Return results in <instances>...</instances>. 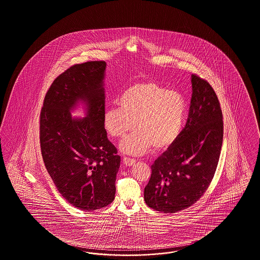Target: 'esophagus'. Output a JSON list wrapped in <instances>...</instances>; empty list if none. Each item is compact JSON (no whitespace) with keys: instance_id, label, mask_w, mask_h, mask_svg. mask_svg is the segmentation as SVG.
Segmentation results:
<instances>
[{"instance_id":"esophagus-1","label":"esophagus","mask_w":260,"mask_h":260,"mask_svg":"<svg viewBox=\"0 0 260 260\" xmlns=\"http://www.w3.org/2000/svg\"><path fill=\"white\" fill-rule=\"evenodd\" d=\"M135 159L134 158H131V157H127V156H125L124 158H123V162H124V165L126 166V167H132L134 164H135Z\"/></svg>"}]
</instances>
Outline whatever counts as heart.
Here are the masks:
<instances>
[{
  "label": "heart",
  "instance_id": "heart-1",
  "mask_svg": "<svg viewBox=\"0 0 260 260\" xmlns=\"http://www.w3.org/2000/svg\"><path fill=\"white\" fill-rule=\"evenodd\" d=\"M119 108H108L104 125L113 138H124L121 150L129 155H144L154 146L162 150L176 140L184 123L186 104L175 90H166L155 82L134 84L118 100Z\"/></svg>",
  "mask_w": 260,
  "mask_h": 260
}]
</instances>
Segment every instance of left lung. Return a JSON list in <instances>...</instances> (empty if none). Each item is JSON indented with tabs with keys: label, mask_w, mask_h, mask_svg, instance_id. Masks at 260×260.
<instances>
[{
	"label": "left lung",
	"mask_w": 260,
	"mask_h": 260,
	"mask_svg": "<svg viewBox=\"0 0 260 260\" xmlns=\"http://www.w3.org/2000/svg\"><path fill=\"white\" fill-rule=\"evenodd\" d=\"M191 86L186 125L152 165L144 188L146 204L167 214L187 209L204 194L221 150L223 122L218 96L197 74L191 75Z\"/></svg>",
	"instance_id": "left-lung-1"
}]
</instances>
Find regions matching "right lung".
<instances>
[{"label":"right lung","mask_w":260,"mask_h":260,"mask_svg":"<svg viewBox=\"0 0 260 260\" xmlns=\"http://www.w3.org/2000/svg\"><path fill=\"white\" fill-rule=\"evenodd\" d=\"M105 68L104 61H90L61 73L45 94L40 119L45 167L62 198L83 211L114 200L121 162L104 128ZM78 100L87 106L83 119L70 114Z\"/></svg>","instance_id":"obj_1"}]
</instances>
